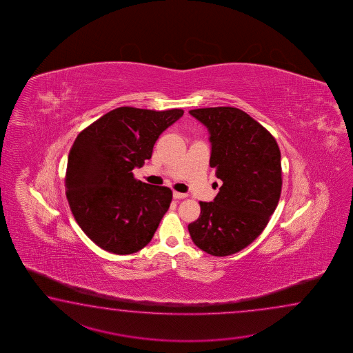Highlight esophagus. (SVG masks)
<instances>
[{
	"label": "esophagus",
	"mask_w": 353,
	"mask_h": 353,
	"mask_svg": "<svg viewBox=\"0 0 353 353\" xmlns=\"http://www.w3.org/2000/svg\"><path fill=\"white\" fill-rule=\"evenodd\" d=\"M173 196L175 199H184V198H187L188 194H185V193H179V192H174Z\"/></svg>",
	"instance_id": "34e87169"
}]
</instances>
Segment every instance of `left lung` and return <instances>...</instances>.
Segmentation results:
<instances>
[{
    "instance_id": "1",
    "label": "left lung",
    "mask_w": 353,
    "mask_h": 353,
    "mask_svg": "<svg viewBox=\"0 0 353 353\" xmlns=\"http://www.w3.org/2000/svg\"><path fill=\"white\" fill-rule=\"evenodd\" d=\"M189 113L210 131V165L223 184L213 202H199L201 216L188 230L204 252L232 255L261 234L276 210L283 185L280 149L263 125L239 108Z\"/></svg>"
}]
</instances>
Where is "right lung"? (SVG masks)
<instances>
[{"label": "right lung", "mask_w": 353, "mask_h": 353, "mask_svg": "<svg viewBox=\"0 0 353 353\" xmlns=\"http://www.w3.org/2000/svg\"><path fill=\"white\" fill-rule=\"evenodd\" d=\"M184 111L119 107L77 136L68 157L67 199L77 223L97 246L130 255L150 242L173 192L135 179L159 136Z\"/></svg>", "instance_id": "1"}]
</instances>
